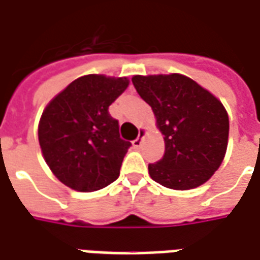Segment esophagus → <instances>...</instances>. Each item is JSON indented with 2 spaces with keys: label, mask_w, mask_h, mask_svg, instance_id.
Returning <instances> with one entry per match:
<instances>
[{
  "label": "esophagus",
  "mask_w": 260,
  "mask_h": 260,
  "mask_svg": "<svg viewBox=\"0 0 260 260\" xmlns=\"http://www.w3.org/2000/svg\"><path fill=\"white\" fill-rule=\"evenodd\" d=\"M144 136H145V132L141 130V134L138 136L134 141H133V145H134V148H140L141 145H143V141H144Z\"/></svg>",
  "instance_id": "34e87169"
}]
</instances>
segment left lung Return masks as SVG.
<instances>
[{
    "instance_id": "left-lung-1",
    "label": "left lung",
    "mask_w": 260,
    "mask_h": 260,
    "mask_svg": "<svg viewBox=\"0 0 260 260\" xmlns=\"http://www.w3.org/2000/svg\"><path fill=\"white\" fill-rule=\"evenodd\" d=\"M136 90L152 108L165 155L148 165L151 179L172 190H191L213 176L229 143V115L217 98L179 73L134 76Z\"/></svg>"
}]
</instances>
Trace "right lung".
I'll return each instance as SVG.
<instances>
[{"mask_svg":"<svg viewBox=\"0 0 260 260\" xmlns=\"http://www.w3.org/2000/svg\"><path fill=\"white\" fill-rule=\"evenodd\" d=\"M127 86V77L81 76L45 107L39 123L41 152L72 190H101L119 177L132 144L120 138L119 122L108 109Z\"/></svg>","mask_w":260,"mask_h":260,"instance_id":"right-lung-1","label":"right lung"}]
</instances>
